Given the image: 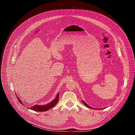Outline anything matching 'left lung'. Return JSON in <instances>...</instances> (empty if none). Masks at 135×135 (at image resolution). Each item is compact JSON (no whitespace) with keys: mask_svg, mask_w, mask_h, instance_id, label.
<instances>
[{"mask_svg":"<svg viewBox=\"0 0 135 135\" xmlns=\"http://www.w3.org/2000/svg\"><path fill=\"white\" fill-rule=\"evenodd\" d=\"M82 102H83V103L85 105V106H86V107H88V108H92V109H94V108H93V107H91V106H89L88 104H86L84 101H83V100H82ZM102 109H103V108H102Z\"/></svg>","mask_w":135,"mask_h":135,"instance_id":"obj_1","label":"left lung"}]
</instances>
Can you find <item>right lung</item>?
Segmentation results:
<instances>
[{
  "mask_svg": "<svg viewBox=\"0 0 135 135\" xmlns=\"http://www.w3.org/2000/svg\"><path fill=\"white\" fill-rule=\"evenodd\" d=\"M17 98L18 100L19 101V102H20L21 104L23 105L21 100L20 99H19V98L17 97ZM58 100H59V93H57L56 98L53 100H52L51 102L49 103V104H47L46 105H35L33 106H32L30 108H29L31 109V110H35V111H37V112H45V111L48 110L50 108L54 107L57 104Z\"/></svg>",
  "mask_w": 135,
  "mask_h": 135,
  "instance_id": "add662e5",
  "label": "right lung"
}]
</instances>
